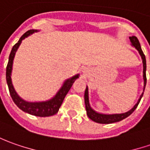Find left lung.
Segmentation results:
<instances>
[{
    "label": "left lung",
    "instance_id": "1",
    "mask_svg": "<svg viewBox=\"0 0 150 150\" xmlns=\"http://www.w3.org/2000/svg\"><path fill=\"white\" fill-rule=\"evenodd\" d=\"M131 45L134 46L135 49L139 51V54H140L141 59L143 62V79H144V89H143V93L140 95L139 100L137 101V103L134 105V107L130 109L129 110L125 113H120V114H103V113H99L97 111L94 110L91 108L90 100H89V91H88V86H86V89L85 91V110L88 117L91 119V120L96 122V123H100V124H111V123H115V122L121 121L122 120L125 119L128 116H129L134 111V110L137 108V106L139 105V101L141 100L144 95V91L145 89V85H146V59H145V55L144 54V52L142 51L141 46L139 44V40L137 39L136 36H130L129 37Z\"/></svg>",
    "mask_w": 150,
    "mask_h": 150
}]
</instances>
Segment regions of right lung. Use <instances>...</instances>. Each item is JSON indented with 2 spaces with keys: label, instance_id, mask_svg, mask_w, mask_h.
I'll list each match as a JSON object with an SVG mask.
<instances>
[{
  "label": "right lung",
  "instance_id": "add662e5",
  "mask_svg": "<svg viewBox=\"0 0 150 150\" xmlns=\"http://www.w3.org/2000/svg\"><path fill=\"white\" fill-rule=\"evenodd\" d=\"M38 31H39L38 30H30L28 31H26L20 38L18 42L12 47V50H11L10 56H9L7 66H6V82H7L8 88H9V91H10V95L11 96L14 103L18 106V108H20L24 112L28 113L30 115H32L35 116L47 117L54 115L59 111V107L61 106V104L64 100L65 96L69 92L75 80L79 78L80 74H77V75L72 76L71 78L65 80L62 86L59 88V91L55 94V96L50 98L48 100L30 102V101L25 100L21 97L19 96L14 88L13 85H12V80H11V72H12L14 58H15L16 53L18 50L19 46L21 44L22 40L25 38L28 37L29 35H32L35 32H38Z\"/></svg>",
  "mask_w": 150,
  "mask_h": 150
}]
</instances>
